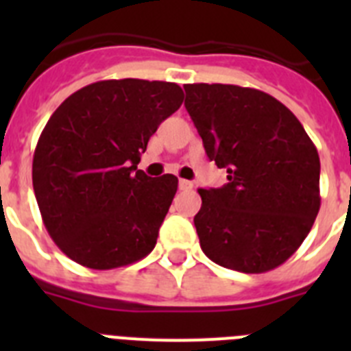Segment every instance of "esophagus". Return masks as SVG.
<instances>
[{
    "mask_svg": "<svg viewBox=\"0 0 351 351\" xmlns=\"http://www.w3.org/2000/svg\"><path fill=\"white\" fill-rule=\"evenodd\" d=\"M193 188V182L186 181V179H179V190L182 191H190Z\"/></svg>",
    "mask_w": 351,
    "mask_h": 351,
    "instance_id": "esophagus-1",
    "label": "esophagus"
}]
</instances>
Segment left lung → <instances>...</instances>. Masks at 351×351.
Masks as SVG:
<instances>
[{"label": "left lung", "mask_w": 351, "mask_h": 351, "mask_svg": "<svg viewBox=\"0 0 351 351\" xmlns=\"http://www.w3.org/2000/svg\"><path fill=\"white\" fill-rule=\"evenodd\" d=\"M184 91L207 158L228 173L221 188L198 190L200 247L232 271H272L299 250L320 210L318 151L267 93L232 84H186Z\"/></svg>", "instance_id": "obj_1"}]
</instances>
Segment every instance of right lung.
I'll list each match as a JSON object with an SVG mask.
<instances>
[{
  "instance_id": "obj_1",
  "label": "right lung",
  "mask_w": 351,
  "mask_h": 351,
  "mask_svg": "<svg viewBox=\"0 0 351 351\" xmlns=\"http://www.w3.org/2000/svg\"><path fill=\"white\" fill-rule=\"evenodd\" d=\"M182 98L173 82L100 80L56 108L35 149L33 190L43 225L68 258L107 271L154 250L178 178L153 179L137 165Z\"/></svg>"
}]
</instances>
